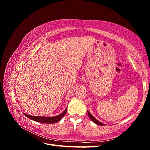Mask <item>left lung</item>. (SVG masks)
I'll list each match as a JSON object with an SVG mask.
<instances>
[{
  "label": "left lung",
  "instance_id": "obj_1",
  "mask_svg": "<svg viewBox=\"0 0 150 150\" xmlns=\"http://www.w3.org/2000/svg\"><path fill=\"white\" fill-rule=\"evenodd\" d=\"M88 115H89V117H90V119L95 124H96V125H100V126H104V125H104V123H102L101 122H100L99 121H98V120H96V118H95V117L91 114V113L89 112V111H88Z\"/></svg>",
  "mask_w": 150,
  "mask_h": 150
}]
</instances>
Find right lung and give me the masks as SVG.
Returning <instances> with one entry per match:
<instances>
[{
    "label": "right lung",
    "instance_id": "1",
    "mask_svg": "<svg viewBox=\"0 0 150 150\" xmlns=\"http://www.w3.org/2000/svg\"><path fill=\"white\" fill-rule=\"evenodd\" d=\"M67 112V108L66 110L63 111L61 114L59 115L56 116H52V117H46V116H30L24 113L25 116H27L28 118L37 121L42 122V123H47V124H53V123H56L58 121H59L62 117L65 115V114Z\"/></svg>",
    "mask_w": 150,
    "mask_h": 150
}]
</instances>
